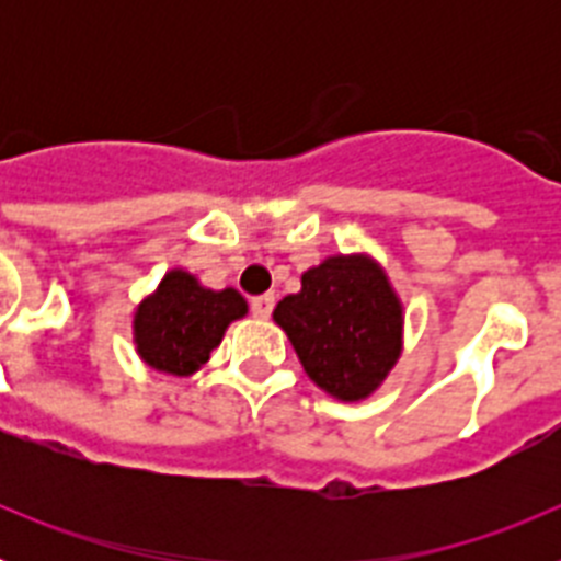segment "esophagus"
<instances>
[{"label": "esophagus", "instance_id": "esophagus-1", "mask_svg": "<svg viewBox=\"0 0 561 561\" xmlns=\"http://www.w3.org/2000/svg\"><path fill=\"white\" fill-rule=\"evenodd\" d=\"M250 309H252V314L261 317V320H266V317L272 314V309H275V295L252 297V300H250Z\"/></svg>", "mask_w": 561, "mask_h": 561}]
</instances>
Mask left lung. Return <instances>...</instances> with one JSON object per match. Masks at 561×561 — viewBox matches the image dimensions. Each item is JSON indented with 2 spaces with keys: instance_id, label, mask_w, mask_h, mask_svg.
Segmentation results:
<instances>
[{
  "instance_id": "1",
  "label": "left lung",
  "mask_w": 561,
  "mask_h": 561,
  "mask_svg": "<svg viewBox=\"0 0 561 561\" xmlns=\"http://www.w3.org/2000/svg\"><path fill=\"white\" fill-rule=\"evenodd\" d=\"M275 323L336 399H365L399 359L401 306L368 257H329L306 272L304 289L277 304Z\"/></svg>"
}]
</instances>
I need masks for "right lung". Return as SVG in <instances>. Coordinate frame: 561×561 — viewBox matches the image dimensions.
<instances>
[{
	"instance_id": "add662e5",
	"label": "right lung",
	"mask_w": 561,
	"mask_h": 561,
	"mask_svg": "<svg viewBox=\"0 0 561 561\" xmlns=\"http://www.w3.org/2000/svg\"><path fill=\"white\" fill-rule=\"evenodd\" d=\"M244 314V297L236 289H202L187 272H168L134 317L137 351L151 368L187 376L210 359L227 325Z\"/></svg>"
}]
</instances>
